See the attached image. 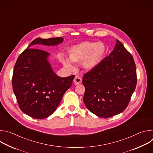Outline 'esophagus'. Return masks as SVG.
<instances>
[{
    "instance_id": "1",
    "label": "esophagus",
    "mask_w": 153,
    "mask_h": 153,
    "mask_svg": "<svg viewBox=\"0 0 153 153\" xmlns=\"http://www.w3.org/2000/svg\"><path fill=\"white\" fill-rule=\"evenodd\" d=\"M74 83L75 85H79L82 83V78L78 76H76L74 79Z\"/></svg>"
}]
</instances>
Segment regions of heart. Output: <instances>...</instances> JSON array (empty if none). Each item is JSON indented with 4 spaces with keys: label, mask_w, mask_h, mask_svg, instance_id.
Listing matches in <instances>:
<instances>
[{
    "label": "heart",
    "mask_w": 153,
    "mask_h": 153,
    "mask_svg": "<svg viewBox=\"0 0 153 153\" xmlns=\"http://www.w3.org/2000/svg\"><path fill=\"white\" fill-rule=\"evenodd\" d=\"M68 59L62 56L59 60L65 68L72 71L74 67L71 62L78 63L80 62L82 68L86 71H90L102 62L106 53V47L102 42L84 41L67 49Z\"/></svg>",
    "instance_id": "b5f03b06"
}]
</instances>
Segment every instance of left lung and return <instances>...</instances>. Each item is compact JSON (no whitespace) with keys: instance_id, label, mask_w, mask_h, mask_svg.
<instances>
[{"instance_id":"left-lung-1","label":"left lung","mask_w":153,"mask_h":153,"mask_svg":"<svg viewBox=\"0 0 153 153\" xmlns=\"http://www.w3.org/2000/svg\"><path fill=\"white\" fill-rule=\"evenodd\" d=\"M83 102L95 115L108 118L123 111L133 94L136 84L134 59L116 40L113 51L94 69L85 73Z\"/></svg>"}]
</instances>
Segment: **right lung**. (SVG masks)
I'll return each mask as SVG.
<instances>
[{
    "instance_id": "right-lung-1",
    "label": "right lung",
    "mask_w": 153,
    "mask_h": 153,
    "mask_svg": "<svg viewBox=\"0 0 153 153\" xmlns=\"http://www.w3.org/2000/svg\"><path fill=\"white\" fill-rule=\"evenodd\" d=\"M63 38H37L18 57L14 65L12 86L20 110L34 119L51 115L62 97L72 85L74 76L60 77L52 70L48 60L50 53L31 48L35 45L55 46Z\"/></svg>"
}]
</instances>
